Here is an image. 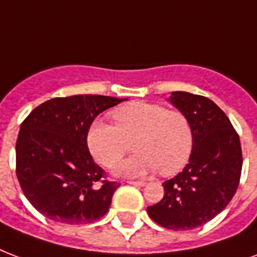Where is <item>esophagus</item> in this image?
<instances>
[{
    "label": "esophagus",
    "mask_w": 257,
    "mask_h": 257,
    "mask_svg": "<svg viewBox=\"0 0 257 257\" xmlns=\"http://www.w3.org/2000/svg\"><path fill=\"white\" fill-rule=\"evenodd\" d=\"M128 184H131V186H137V187H144L146 186V183L145 181H141V180H130L127 181Z\"/></svg>",
    "instance_id": "obj_1"
}]
</instances>
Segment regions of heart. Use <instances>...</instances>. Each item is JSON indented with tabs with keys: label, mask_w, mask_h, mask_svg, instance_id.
<instances>
[{
	"label": "heart",
	"mask_w": 257,
	"mask_h": 257,
	"mask_svg": "<svg viewBox=\"0 0 257 257\" xmlns=\"http://www.w3.org/2000/svg\"><path fill=\"white\" fill-rule=\"evenodd\" d=\"M115 126L93 120L86 133V145L93 158L112 168L128 150L137 154L116 167L121 176H144L160 169L169 176L184 168L194 148V133L188 117L161 104L134 101L112 112Z\"/></svg>",
	"instance_id": "heart-1"
}]
</instances>
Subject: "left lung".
Instances as JSON below:
<instances>
[{
  "instance_id": "obj_1",
  "label": "left lung",
  "mask_w": 257,
  "mask_h": 257,
  "mask_svg": "<svg viewBox=\"0 0 257 257\" xmlns=\"http://www.w3.org/2000/svg\"><path fill=\"white\" fill-rule=\"evenodd\" d=\"M171 103L184 113L194 133L190 163L164 183V198L148 207L160 226L190 230L217 217L240 184L242 152L236 128L217 104L204 96L172 92Z\"/></svg>"
}]
</instances>
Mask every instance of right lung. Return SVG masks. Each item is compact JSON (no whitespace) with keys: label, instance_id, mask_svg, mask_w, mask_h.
<instances>
[{"label":"right lung","instance_id":"1","mask_svg":"<svg viewBox=\"0 0 257 257\" xmlns=\"http://www.w3.org/2000/svg\"><path fill=\"white\" fill-rule=\"evenodd\" d=\"M120 101L99 94L55 97L23 120L16 142L17 180L44 217L84 225L108 213L119 184L93 161L86 133L94 117Z\"/></svg>","mask_w":257,"mask_h":257}]
</instances>
